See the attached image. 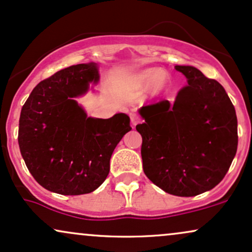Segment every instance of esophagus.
I'll return each mask as SVG.
<instances>
[{"label": "esophagus", "instance_id": "1", "mask_svg": "<svg viewBox=\"0 0 252 252\" xmlns=\"http://www.w3.org/2000/svg\"><path fill=\"white\" fill-rule=\"evenodd\" d=\"M140 123V118L137 114H131V124L133 126H135L137 124Z\"/></svg>", "mask_w": 252, "mask_h": 252}]
</instances>
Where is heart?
I'll return each instance as SVG.
<instances>
[{
    "mask_svg": "<svg viewBox=\"0 0 252 252\" xmlns=\"http://www.w3.org/2000/svg\"><path fill=\"white\" fill-rule=\"evenodd\" d=\"M135 81L144 90H152L156 94H160L171 86V75L159 68H149L139 73Z\"/></svg>",
    "mask_w": 252,
    "mask_h": 252,
    "instance_id": "heart-1",
    "label": "heart"
}]
</instances>
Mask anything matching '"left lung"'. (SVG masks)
<instances>
[{
  "instance_id": "obj_1",
  "label": "left lung",
  "mask_w": 252,
  "mask_h": 252,
  "mask_svg": "<svg viewBox=\"0 0 252 252\" xmlns=\"http://www.w3.org/2000/svg\"><path fill=\"white\" fill-rule=\"evenodd\" d=\"M188 85L171 103L143 106L144 172L173 196L193 197L221 182L237 152V117L220 82L192 66H176Z\"/></svg>"
}]
</instances>
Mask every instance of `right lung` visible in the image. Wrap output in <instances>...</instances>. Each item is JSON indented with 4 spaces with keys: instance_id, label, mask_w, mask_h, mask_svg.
<instances>
[{
    "instance_id": "right-lung-1",
    "label": "right lung",
    "mask_w": 252,
    "mask_h": 252,
    "mask_svg": "<svg viewBox=\"0 0 252 252\" xmlns=\"http://www.w3.org/2000/svg\"><path fill=\"white\" fill-rule=\"evenodd\" d=\"M99 79L93 62L67 67L37 84L21 109V155L46 190L64 196L96 190L107 178L114 149L132 129L127 114L87 117L75 100Z\"/></svg>"
}]
</instances>
